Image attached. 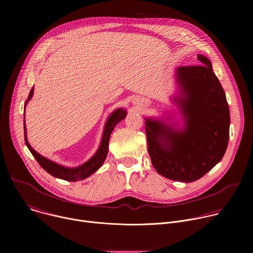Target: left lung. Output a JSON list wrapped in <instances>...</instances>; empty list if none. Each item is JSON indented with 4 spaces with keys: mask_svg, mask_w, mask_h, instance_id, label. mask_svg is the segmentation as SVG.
Wrapping results in <instances>:
<instances>
[{
    "mask_svg": "<svg viewBox=\"0 0 253 253\" xmlns=\"http://www.w3.org/2000/svg\"><path fill=\"white\" fill-rule=\"evenodd\" d=\"M176 69L180 95L173 98L185 122L179 130L146 118L145 131L152 165L162 176L182 182L198 180L225 154L230 115L225 92L209 59Z\"/></svg>",
    "mask_w": 253,
    "mask_h": 253,
    "instance_id": "obj_1",
    "label": "left lung"
}]
</instances>
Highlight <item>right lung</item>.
Returning a JSON list of instances; mask_svg holds the SVG:
<instances>
[{"label":"right lung","mask_w":253,"mask_h":253,"mask_svg":"<svg viewBox=\"0 0 253 253\" xmlns=\"http://www.w3.org/2000/svg\"><path fill=\"white\" fill-rule=\"evenodd\" d=\"M34 94V87L31 89L29 97L27 99V101L25 102V106L27 105V103L31 100L32 96ZM126 110H123L122 108H119V109L115 110L110 116L109 118L107 119V122L105 124V128H104V132H103V136H102V140L100 143V146L97 150V152L94 154L93 157H91L87 162H85L84 164L78 166V167H74V168H69V167H65L62 165H59L49 159H47L44 156H41L39 153L36 152L29 144L28 140H27V129H26V125H25V117H24V136H25V142L26 145L29 148L30 152L33 154V156L35 157V159L37 160V162L40 164V166L46 170L49 174H51L52 176L56 177V178H60L63 180H67V181H78V180H83L87 177H89L90 175H92L94 172H96L104 163L106 156L108 154V146H109V139H110V135L112 133V131L114 130L115 126L126 117Z\"/></svg>","instance_id":"right-lung-1"}]
</instances>
